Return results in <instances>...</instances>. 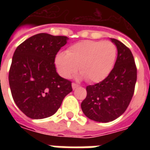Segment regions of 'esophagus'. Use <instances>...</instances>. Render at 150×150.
<instances>
[{
    "instance_id": "obj_1",
    "label": "esophagus",
    "mask_w": 150,
    "mask_h": 150,
    "mask_svg": "<svg viewBox=\"0 0 150 150\" xmlns=\"http://www.w3.org/2000/svg\"><path fill=\"white\" fill-rule=\"evenodd\" d=\"M71 86H72V89H73V90H75V88H79V85L78 84H75V83H72Z\"/></svg>"
}]
</instances>
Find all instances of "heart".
I'll return each mask as SVG.
<instances>
[{"mask_svg": "<svg viewBox=\"0 0 150 150\" xmlns=\"http://www.w3.org/2000/svg\"><path fill=\"white\" fill-rule=\"evenodd\" d=\"M116 58V47L108 41L85 40L72 45L65 53L55 57L56 68L62 77L69 79L79 71L80 79L100 83L112 71Z\"/></svg>", "mask_w": 150, "mask_h": 150, "instance_id": "b5f03b06", "label": "heart"}]
</instances>
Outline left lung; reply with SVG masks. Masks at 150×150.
I'll return each instance as SVG.
<instances>
[{"mask_svg": "<svg viewBox=\"0 0 150 150\" xmlns=\"http://www.w3.org/2000/svg\"><path fill=\"white\" fill-rule=\"evenodd\" d=\"M111 41L117 49L112 71L104 80L86 88L87 96L81 103L85 116L97 122H110L125 112L137 82V67L131 50L118 40Z\"/></svg>", "mask_w": 150, "mask_h": 150, "instance_id": "8db88e82", "label": "left lung"}]
</instances>
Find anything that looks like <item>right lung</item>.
Segmentation results:
<instances>
[{"mask_svg":"<svg viewBox=\"0 0 150 150\" xmlns=\"http://www.w3.org/2000/svg\"><path fill=\"white\" fill-rule=\"evenodd\" d=\"M68 38L46 33L29 38L15 50L8 82L15 104L31 119H43L58 111L72 91L71 82L57 73L54 59Z\"/></svg>","mask_w":150,"mask_h":150,"instance_id":"add662e5","label":"right lung"}]
</instances>
